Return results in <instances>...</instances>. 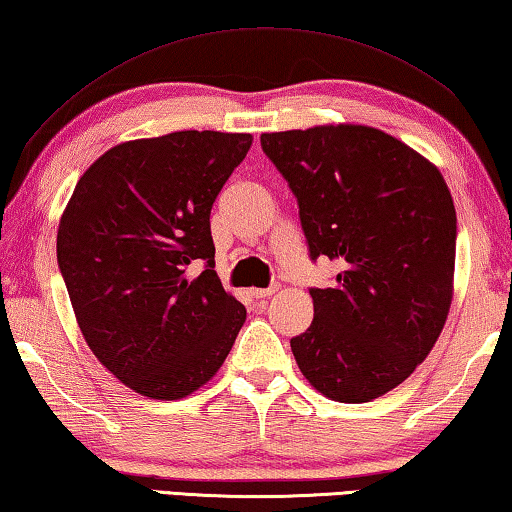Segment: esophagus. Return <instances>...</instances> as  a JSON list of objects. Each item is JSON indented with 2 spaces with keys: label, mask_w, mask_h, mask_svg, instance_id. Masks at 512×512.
Listing matches in <instances>:
<instances>
[{
  "label": "esophagus",
  "mask_w": 512,
  "mask_h": 512,
  "mask_svg": "<svg viewBox=\"0 0 512 512\" xmlns=\"http://www.w3.org/2000/svg\"><path fill=\"white\" fill-rule=\"evenodd\" d=\"M277 293V286H270V288H254L251 290V295L256 297V300H265V297H270Z\"/></svg>",
  "instance_id": "1"
}]
</instances>
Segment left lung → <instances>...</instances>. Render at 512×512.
<instances>
[{
	"instance_id": "1",
	"label": "left lung",
	"mask_w": 512,
	"mask_h": 512,
	"mask_svg": "<svg viewBox=\"0 0 512 512\" xmlns=\"http://www.w3.org/2000/svg\"><path fill=\"white\" fill-rule=\"evenodd\" d=\"M265 155L300 203L311 256L343 270L311 288L313 316L290 338L325 398L368 403L428 357L446 325L455 274V206L428 157L359 123L263 132Z\"/></svg>"
}]
</instances>
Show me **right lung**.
I'll return each instance as SVG.
<instances>
[{"instance_id":"add662e5","label":"right lung","mask_w":512,"mask_h":512,"mask_svg":"<svg viewBox=\"0 0 512 512\" xmlns=\"http://www.w3.org/2000/svg\"><path fill=\"white\" fill-rule=\"evenodd\" d=\"M251 141L212 130L123 141L66 203L57 261L77 325L100 364L141 396L199 391L245 325L247 309L212 270L210 210ZM196 260L209 265L192 278Z\"/></svg>"}]
</instances>
